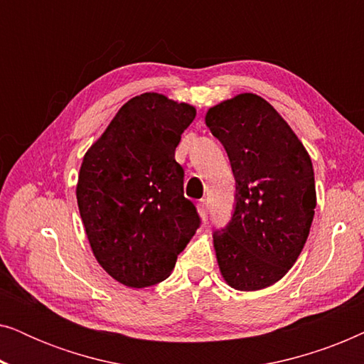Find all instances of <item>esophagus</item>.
Returning a JSON list of instances; mask_svg holds the SVG:
<instances>
[{
    "mask_svg": "<svg viewBox=\"0 0 364 364\" xmlns=\"http://www.w3.org/2000/svg\"><path fill=\"white\" fill-rule=\"evenodd\" d=\"M197 212H198V215H200L202 220H205L208 215V203L205 198H202V200L197 202Z\"/></svg>",
    "mask_w": 364,
    "mask_h": 364,
    "instance_id": "34e87169",
    "label": "esophagus"
}]
</instances>
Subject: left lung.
<instances>
[{"label": "left lung", "instance_id": "obj_1", "mask_svg": "<svg viewBox=\"0 0 364 364\" xmlns=\"http://www.w3.org/2000/svg\"><path fill=\"white\" fill-rule=\"evenodd\" d=\"M237 181V203L225 230L213 233L228 287L257 291L295 265L316 207L310 154L277 109L253 92L215 104L205 114Z\"/></svg>", "mask_w": 364, "mask_h": 364}]
</instances>
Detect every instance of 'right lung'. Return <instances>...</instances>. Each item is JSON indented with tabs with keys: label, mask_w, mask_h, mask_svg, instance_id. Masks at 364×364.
I'll return each instance as SVG.
<instances>
[{
	"label": "right lung",
	"mask_w": 364,
	"mask_h": 364,
	"mask_svg": "<svg viewBox=\"0 0 364 364\" xmlns=\"http://www.w3.org/2000/svg\"><path fill=\"white\" fill-rule=\"evenodd\" d=\"M197 109L159 92L124 104L84 154L76 197L99 265L129 288L171 275L200 218L176 162Z\"/></svg>",
	"instance_id": "add662e5"
}]
</instances>
